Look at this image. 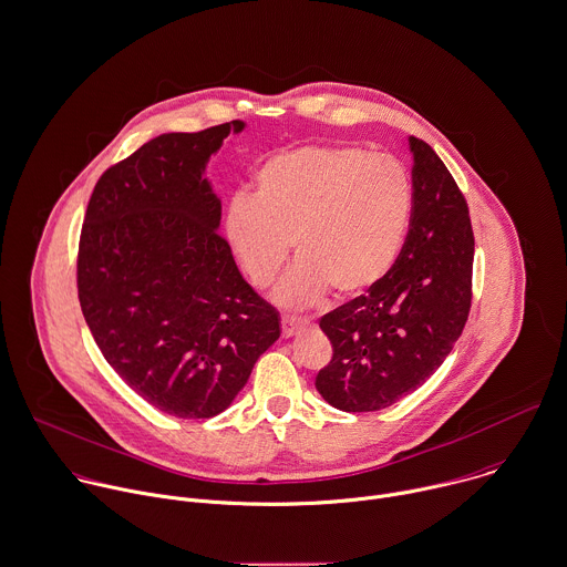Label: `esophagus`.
<instances>
[{"mask_svg": "<svg viewBox=\"0 0 567 567\" xmlns=\"http://www.w3.org/2000/svg\"><path fill=\"white\" fill-rule=\"evenodd\" d=\"M306 326H308V323H306L303 319H299V317H284V319H281V334H284L286 339H290V337L299 334Z\"/></svg>", "mask_w": 567, "mask_h": 567, "instance_id": "34e87169", "label": "esophagus"}]
</instances>
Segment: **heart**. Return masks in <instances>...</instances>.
<instances>
[{"label": "heart", "mask_w": 567, "mask_h": 567, "mask_svg": "<svg viewBox=\"0 0 567 567\" xmlns=\"http://www.w3.org/2000/svg\"><path fill=\"white\" fill-rule=\"evenodd\" d=\"M413 215V181L402 161L357 145H306L268 158L255 195L226 208L230 250L257 288L270 286L292 241L297 266L279 288L292 306L319 301L330 288L357 297L393 266Z\"/></svg>", "instance_id": "obj_1"}]
</instances>
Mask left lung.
I'll list each match as a JSON object with an SVG mask.
<instances>
[{
    "mask_svg": "<svg viewBox=\"0 0 567 567\" xmlns=\"http://www.w3.org/2000/svg\"><path fill=\"white\" fill-rule=\"evenodd\" d=\"M413 215L395 264L368 295L321 317L332 343L319 393L350 413L380 411L415 391L451 354L473 299L468 206L440 156L409 138Z\"/></svg>",
    "mask_w": 567,
    "mask_h": 567,
    "instance_id": "obj_1",
    "label": "left lung"
}]
</instances>
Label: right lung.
I'll use <instances>...</instances> for the list:
<instances>
[{
	"label": "right lung",
	"mask_w": 567,
	"mask_h": 567,
	"mask_svg": "<svg viewBox=\"0 0 567 567\" xmlns=\"http://www.w3.org/2000/svg\"><path fill=\"white\" fill-rule=\"evenodd\" d=\"M230 121L163 134L92 190L76 257L85 323L112 370L163 413H221L279 339V315L244 281L202 176Z\"/></svg>",
	"instance_id": "1"
}]
</instances>
